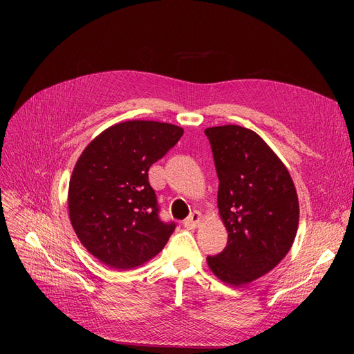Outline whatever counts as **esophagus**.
<instances>
[{
	"label": "esophagus",
	"mask_w": 354,
	"mask_h": 354,
	"mask_svg": "<svg viewBox=\"0 0 354 354\" xmlns=\"http://www.w3.org/2000/svg\"><path fill=\"white\" fill-rule=\"evenodd\" d=\"M202 221V214L199 211H194L190 216L185 220V227L189 229H195L199 226V223Z\"/></svg>",
	"instance_id": "esophagus-1"
}]
</instances>
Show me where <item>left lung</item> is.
Segmentation results:
<instances>
[{
    "instance_id": "8db88e82",
    "label": "left lung",
    "mask_w": 354,
    "mask_h": 354,
    "mask_svg": "<svg viewBox=\"0 0 354 354\" xmlns=\"http://www.w3.org/2000/svg\"><path fill=\"white\" fill-rule=\"evenodd\" d=\"M218 176L217 205L227 246L207 257L220 281L242 286L279 264L294 243L299 205L289 171L248 128H207Z\"/></svg>"
}]
</instances>
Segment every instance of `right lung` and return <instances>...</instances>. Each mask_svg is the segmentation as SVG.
Here are the masks:
<instances>
[{"label":"right lung","mask_w":354,"mask_h":354,"mask_svg":"<svg viewBox=\"0 0 354 354\" xmlns=\"http://www.w3.org/2000/svg\"><path fill=\"white\" fill-rule=\"evenodd\" d=\"M183 128L125 121L106 128L73 167L68 208L80 242L115 270H130L162 251L174 223L159 220L149 168L173 147Z\"/></svg>","instance_id":"obj_1"}]
</instances>
